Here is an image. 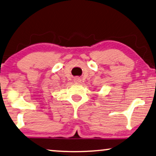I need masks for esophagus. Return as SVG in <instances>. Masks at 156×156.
Masks as SVG:
<instances>
[{"mask_svg": "<svg viewBox=\"0 0 156 156\" xmlns=\"http://www.w3.org/2000/svg\"><path fill=\"white\" fill-rule=\"evenodd\" d=\"M74 82L80 83L81 82V80H80V79H79V78H75V79H74Z\"/></svg>", "mask_w": 156, "mask_h": 156, "instance_id": "34e87169", "label": "esophagus"}]
</instances>
